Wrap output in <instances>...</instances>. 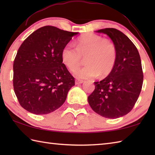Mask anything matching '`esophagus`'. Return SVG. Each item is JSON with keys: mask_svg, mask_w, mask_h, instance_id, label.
Instances as JSON below:
<instances>
[{"mask_svg": "<svg viewBox=\"0 0 155 155\" xmlns=\"http://www.w3.org/2000/svg\"><path fill=\"white\" fill-rule=\"evenodd\" d=\"M84 83V81H83V80H78V79L76 80V82H75L76 84H82V83Z\"/></svg>", "mask_w": 155, "mask_h": 155, "instance_id": "obj_1", "label": "esophagus"}]
</instances>
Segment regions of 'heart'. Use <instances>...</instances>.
<instances>
[{
    "instance_id": "heart-1",
    "label": "heart",
    "mask_w": 155,
    "mask_h": 155,
    "mask_svg": "<svg viewBox=\"0 0 155 155\" xmlns=\"http://www.w3.org/2000/svg\"><path fill=\"white\" fill-rule=\"evenodd\" d=\"M86 57L85 67L74 72L79 79L105 77L110 73L117 59V49L113 42L94 34H87L78 39L76 47L72 44L65 46L61 52L64 64L75 71Z\"/></svg>"
}]
</instances>
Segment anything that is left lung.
<instances>
[{
	"label": "left lung",
	"instance_id": "1",
	"mask_svg": "<svg viewBox=\"0 0 155 155\" xmlns=\"http://www.w3.org/2000/svg\"><path fill=\"white\" fill-rule=\"evenodd\" d=\"M96 32L111 39L117 49V59L110 73L94 82L95 88L88 102L101 116L117 118L129 113L139 97L143 83L140 57L135 45L120 31L107 28Z\"/></svg>",
	"mask_w": 155,
	"mask_h": 155
}]
</instances>
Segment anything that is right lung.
<instances>
[{"label":"right lung","instance_id":"add662e5","mask_svg":"<svg viewBox=\"0 0 155 155\" xmlns=\"http://www.w3.org/2000/svg\"><path fill=\"white\" fill-rule=\"evenodd\" d=\"M78 34L45 26L22 42L13 64V87L25 110L47 114L63 104L74 78L62 63L61 52Z\"/></svg>","mask_w":155,"mask_h":155}]
</instances>
